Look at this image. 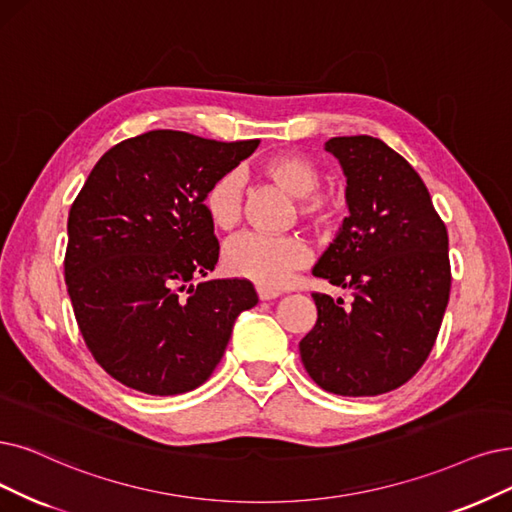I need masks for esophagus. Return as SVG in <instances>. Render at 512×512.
Returning <instances> with one entry per match:
<instances>
[{"label": "esophagus", "mask_w": 512, "mask_h": 512, "mask_svg": "<svg viewBox=\"0 0 512 512\" xmlns=\"http://www.w3.org/2000/svg\"><path fill=\"white\" fill-rule=\"evenodd\" d=\"M256 292H258V298H260V300H273V298L281 296L279 290L267 288V285H256Z\"/></svg>", "instance_id": "esophagus-1"}]
</instances>
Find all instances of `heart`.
<instances>
[{
	"label": "heart",
	"mask_w": 512,
	"mask_h": 512,
	"mask_svg": "<svg viewBox=\"0 0 512 512\" xmlns=\"http://www.w3.org/2000/svg\"><path fill=\"white\" fill-rule=\"evenodd\" d=\"M254 174L290 197H296V212L306 224L323 229L334 222L338 201L332 195L317 191L321 172L309 157L294 151L277 153L262 159L254 168ZM203 210L214 229L231 231L241 218L239 176L233 172L218 176L203 195ZM309 258V245L296 235L273 237L241 233L224 245L222 252L224 269L231 275L267 285V288H279L294 271L302 269Z\"/></svg>",
	"instance_id": "obj_1"
}]
</instances>
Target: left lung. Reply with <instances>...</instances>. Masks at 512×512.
<instances>
[{
    "label": "left lung",
    "instance_id": "obj_1",
    "mask_svg": "<svg viewBox=\"0 0 512 512\" xmlns=\"http://www.w3.org/2000/svg\"><path fill=\"white\" fill-rule=\"evenodd\" d=\"M325 151L346 176L349 216L313 275L353 302L313 294L300 357L323 391L374 397L410 380L437 340L452 285L447 229L418 172L380 138L336 136Z\"/></svg>",
    "mask_w": 512,
    "mask_h": 512
}]
</instances>
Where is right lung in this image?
<instances>
[{
  "label": "right lung",
  "instance_id": "right-lung-1",
  "mask_svg": "<svg viewBox=\"0 0 512 512\" xmlns=\"http://www.w3.org/2000/svg\"><path fill=\"white\" fill-rule=\"evenodd\" d=\"M260 140L153 130L98 159L69 212L65 279L90 353L121 384L180 395L206 382L235 319L258 302L248 279H210L218 239L212 182Z\"/></svg>",
  "mask_w": 512,
  "mask_h": 512
}]
</instances>
